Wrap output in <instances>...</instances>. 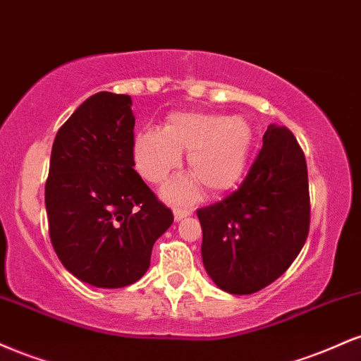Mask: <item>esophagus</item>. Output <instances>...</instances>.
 Here are the masks:
<instances>
[{"mask_svg":"<svg viewBox=\"0 0 361 361\" xmlns=\"http://www.w3.org/2000/svg\"><path fill=\"white\" fill-rule=\"evenodd\" d=\"M173 214H175V221H183L185 217H188L190 214H192V210L186 209V207H175V210H173Z\"/></svg>","mask_w":361,"mask_h":361,"instance_id":"obj_1","label":"esophagus"}]
</instances>
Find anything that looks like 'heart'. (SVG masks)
Listing matches in <instances>:
<instances>
[{
    "instance_id": "obj_1",
    "label": "heart",
    "mask_w": 361,
    "mask_h": 361,
    "mask_svg": "<svg viewBox=\"0 0 361 361\" xmlns=\"http://www.w3.org/2000/svg\"><path fill=\"white\" fill-rule=\"evenodd\" d=\"M252 146V128L241 115L175 111L163 128H144L135 134L132 152L137 171L151 183H161L181 166L188 152L195 178H178L164 186L168 200L192 202L200 184L210 193H224L241 180Z\"/></svg>"
}]
</instances>
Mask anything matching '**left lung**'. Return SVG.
<instances>
[{
	"instance_id": "8db88e82",
	"label": "left lung",
	"mask_w": 361,
	"mask_h": 361,
	"mask_svg": "<svg viewBox=\"0 0 361 361\" xmlns=\"http://www.w3.org/2000/svg\"><path fill=\"white\" fill-rule=\"evenodd\" d=\"M197 215L204 267L224 292L250 295L283 275L310 224L307 163L292 132L268 126L241 186Z\"/></svg>"
}]
</instances>
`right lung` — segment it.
I'll use <instances>...</instances> for the list:
<instances>
[{
    "label": "right lung",
    "mask_w": 361,
    "mask_h": 361,
    "mask_svg": "<svg viewBox=\"0 0 361 361\" xmlns=\"http://www.w3.org/2000/svg\"><path fill=\"white\" fill-rule=\"evenodd\" d=\"M128 94L100 91L66 120L54 139L45 209L57 258L98 288L137 281L156 239L173 224L134 166Z\"/></svg>",
    "instance_id": "add662e5"
}]
</instances>
